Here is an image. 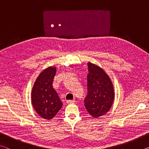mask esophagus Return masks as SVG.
I'll use <instances>...</instances> for the list:
<instances>
[{
  "instance_id": "obj_1",
  "label": "esophagus",
  "mask_w": 149,
  "mask_h": 149,
  "mask_svg": "<svg viewBox=\"0 0 149 149\" xmlns=\"http://www.w3.org/2000/svg\"><path fill=\"white\" fill-rule=\"evenodd\" d=\"M75 102V100H68L66 101L67 104H72V103Z\"/></svg>"
}]
</instances>
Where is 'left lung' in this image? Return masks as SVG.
<instances>
[{
	"label": "left lung",
	"mask_w": 149,
	"mask_h": 149,
	"mask_svg": "<svg viewBox=\"0 0 149 149\" xmlns=\"http://www.w3.org/2000/svg\"><path fill=\"white\" fill-rule=\"evenodd\" d=\"M87 95L85 107L93 117L105 114L112 107L114 99L112 83L104 70L91 62L87 63Z\"/></svg>",
	"instance_id": "obj_1"
}]
</instances>
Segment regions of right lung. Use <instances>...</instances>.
Masks as SVG:
<instances>
[{
    "instance_id": "add662e5",
    "label": "right lung",
    "mask_w": 149,
    "mask_h": 149,
    "mask_svg": "<svg viewBox=\"0 0 149 149\" xmlns=\"http://www.w3.org/2000/svg\"><path fill=\"white\" fill-rule=\"evenodd\" d=\"M55 68L43 70L35 81L31 93V101L37 114L44 119L51 120L61 109L62 102L53 87Z\"/></svg>"
}]
</instances>
